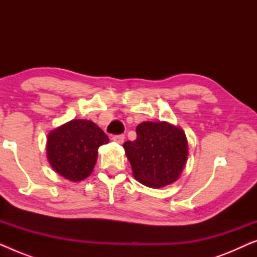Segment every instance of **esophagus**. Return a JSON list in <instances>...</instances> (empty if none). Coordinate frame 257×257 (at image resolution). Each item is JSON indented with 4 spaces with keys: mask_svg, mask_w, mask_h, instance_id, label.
Instances as JSON below:
<instances>
[{
    "mask_svg": "<svg viewBox=\"0 0 257 257\" xmlns=\"http://www.w3.org/2000/svg\"><path fill=\"white\" fill-rule=\"evenodd\" d=\"M112 140H113V142H115V143H118V144H122V143H124V140H125V136L124 135L113 136V137H112Z\"/></svg>",
    "mask_w": 257,
    "mask_h": 257,
    "instance_id": "obj_1",
    "label": "esophagus"
}]
</instances>
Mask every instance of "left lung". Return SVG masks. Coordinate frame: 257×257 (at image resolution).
Wrapping results in <instances>:
<instances>
[{
    "instance_id": "8db88e82",
    "label": "left lung",
    "mask_w": 257,
    "mask_h": 257,
    "mask_svg": "<svg viewBox=\"0 0 257 257\" xmlns=\"http://www.w3.org/2000/svg\"><path fill=\"white\" fill-rule=\"evenodd\" d=\"M137 139L124 144L133 177L151 188L175 182L187 163L188 142L178 125L168 121H143Z\"/></svg>"
}]
</instances>
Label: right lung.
Wrapping results in <instances>:
<instances>
[{
    "instance_id": "add662e5",
    "label": "right lung",
    "mask_w": 257,
    "mask_h": 257,
    "mask_svg": "<svg viewBox=\"0 0 257 257\" xmlns=\"http://www.w3.org/2000/svg\"><path fill=\"white\" fill-rule=\"evenodd\" d=\"M108 137L93 121L72 119L49 132L47 158L56 173L77 182L92 173L99 146Z\"/></svg>"
}]
</instances>
